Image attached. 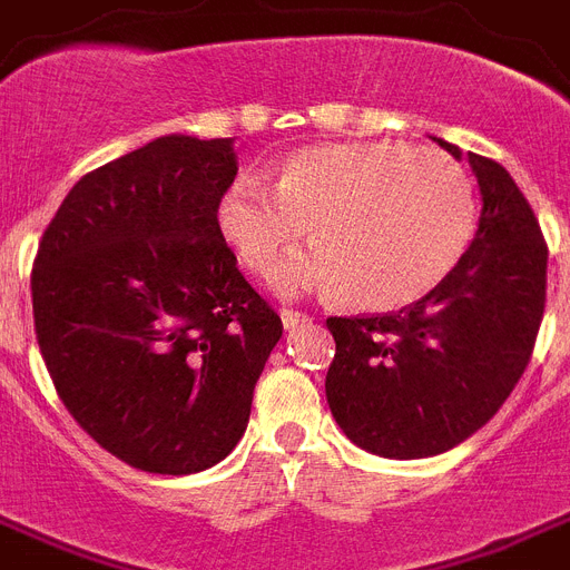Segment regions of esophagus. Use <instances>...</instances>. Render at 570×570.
Here are the masks:
<instances>
[{"instance_id":"esophagus-1","label":"esophagus","mask_w":570,"mask_h":570,"mask_svg":"<svg viewBox=\"0 0 570 570\" xmlns=\"http://www.w3.org/2000/svg\"><path fill=\"white\" fill-rule=\"evenodd\" d=\"M308 314L305 312H296V308H282V323H285V328H296L303 326V323H308Z\"/></svg>"}]
</instances>
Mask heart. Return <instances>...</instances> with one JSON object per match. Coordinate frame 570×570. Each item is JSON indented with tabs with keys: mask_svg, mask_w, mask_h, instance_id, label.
<instances>
[{
	"mask_svg": "<svg viewBox=\"0 0 570 570\" xmlns=\"http://www.w3.org/2000/svg\"><path fill=\"white\" fill-rule=\"evenodd\" d=\"M218 229L262 279H274L312 227L288 288L341 291L393 312L440 285L478 229V195L458 159L404 142L312 145L291 154L276 189L244 174L218 200Z\"/></svg>",
	"mask_w": 570,
	"mask_h": 570,
	"instance_id": "obj_1",
	"label": "heart"
}]
</instances>
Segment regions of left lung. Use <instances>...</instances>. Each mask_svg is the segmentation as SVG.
<instances>
[{"label": "left lung", "instance_id": "left-lung-1", "mask_svg": "<svg viewBox=\"0 0 570 570\" xmlns=\"http://www.w3.org/2000/svg\"><path fill=\"white\" fill-rule=\"evenodd\" d=\"M460 159L458 145L436 139ZM483 209L460 265L402 312L328 317L326 399L343 434L390 460L434 458L487 425L542 326L548 244L507 168L469 154Z\"/></svg>", "mask_w": 570, "mask_h": 570}]
</instances>
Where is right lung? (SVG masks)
<instances>
[{
  "label": "right lung",
  "instance_id": "1",
  "mask_svg": "<svg viewBox=\"0 0 570 570\" xmlns=\"http://www.w3.org/2000/svg\"><path fill=\"white\" fill-rule=\"evenodd\" d=\"M235 174L233 139L159 136L83 174L37 247L35 332L60 402L142 472L227 458L282 337L218 229Z\"/></svg>",
  "mask_w": 570,
  "mask_h": 570
}]
</instances>
